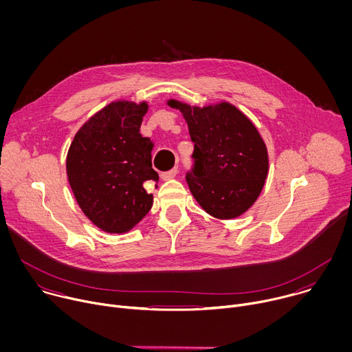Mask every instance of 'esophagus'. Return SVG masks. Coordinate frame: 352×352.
<instances>
[{
    "instance_id": "esophagus-1",
    "label": "esophagus",
    "mask_w": 352,
    "mask_h": 352,
    "mask_svg": "<svg viewBox=\"0 0 352 352\" xmlns=\"http://www.w3.org/2000/svg\"><path fill=\"white\" fill-rule=\"evenodd\" d=\"M177 174H178V168H173V170H170V171H167V173H163V174H162V179H163V181L173 179Z\"/></svg>"
}]
</instances>
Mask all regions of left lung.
Here are the masks:
<instances>
[{
    "instance_id": "obj_1",
    "label": "left lung",
    "mask_w": 352,
    "mask_h": 352,
    "mask_svg": "<svg viewBox=\"0 0 352 352\" xmlns=\"http://www.w3.org/2000/svg\"><path fill=\"white\" fill-rule=\"evenodd\" d=\"M167 104L182 113L195 143V167L186 182L196 202L214 219L242 216L269 174L267 147L258 128L228 102L199 107L170 98Z\"/></svg>"
}]
</instances>
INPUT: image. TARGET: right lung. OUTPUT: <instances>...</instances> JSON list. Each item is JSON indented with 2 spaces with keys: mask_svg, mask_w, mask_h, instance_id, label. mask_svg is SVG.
I'll return each instance as SVG.
<instances>
[{
  "mask_svg": "<svg viewBox=\"0 0 352 352\" xmlns=\"http://www.w3.org/2000/svg\"><path fill=\"white\" fill-rule=\"evenodd\" d=\"M147 102L116 100L76 132L67 155V175L85 216L109 234L131 231L153 206L144 184L157 182L152 142L139 131Z\"/></svg>",
  "mask_w": 352,
  "mask_h": 352,
  "instance_id": "add662e5",
  "label": "right lung"
}]
</instances>
